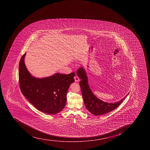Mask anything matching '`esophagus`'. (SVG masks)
<instances>
[{"label": "esophagus", "instance_id": "esophagus-1", "mask_svg": "<svg viewBox=\"0 0 150 150\" xmlns=\"http://www.w3.org/2000/svg\"><path fill=\"white\" fill-rule=\"evenodd\" d=\"M74 79H75V82H78L79 80H80V79H79V77L78 76H75L74 77Z\"/></svg>", "mask_w": 150, "mask_h": 150}]
</instances>
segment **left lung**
Wrapping results in <instances>:
<instances>
[{
	"instance_id": "left-lung-1",
	"label": "left lung",
	"mask_w": 150,
	"mask_h": 150,
	"mask_svg": "<svg viewBox=\"0 0 150 150\" xmlns=\"http://www.w3.org/2000/svg\"><path fill=\"white\" fill-rule=\"evenodd\" d=\"M78 76L81 79L79 83L81 89L82 96L86 109L95 115H101L112 111L117 108L124 101L127 95L121 100L114 103L105 102L94 95L88 85L86 73L83 67L78 69Z\"/></svg>"
}]
</instances>
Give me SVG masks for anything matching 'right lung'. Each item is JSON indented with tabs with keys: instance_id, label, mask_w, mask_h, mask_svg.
<instances>
[{
	"instance_id": "1",
	"label": "right lung",
	"mask_w": 150,
	"mask_h": 150,
	"mask_svg": "<svg viewBox=\"0 0 150 150\" xmlns=\"http://www.w3.org/2000/svg\"><path fill=\"white\" fill-rule=\"evenodd\" d=\"M26 53L19 62L18 78L22 94L37 109L47 114L62 111L67 102V94L74 82L75 73H56L49 77L37 79L27 71L24 64Z\"/></svg>"
}]
</instances>
